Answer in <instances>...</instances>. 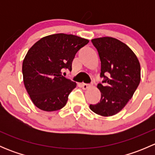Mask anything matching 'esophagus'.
Instances as JSON below:
<instances>
[{
    "mask_svg": "<svg viewBox=\"0 0 155 155\" xmlns=\"http://www.w3.org/2000/svg\"><path fill=\"white\" fill-rule=\"evenodd\" d=\"M91 86H92V85H88V84H82V88H83L84 90H86V89L90 88Z\"/></svg>",
    "mask_w": 155,
    "mask_h": 155,
    "instance_id": "34e87169",
    "label": "esophagus"
}]
</instances>
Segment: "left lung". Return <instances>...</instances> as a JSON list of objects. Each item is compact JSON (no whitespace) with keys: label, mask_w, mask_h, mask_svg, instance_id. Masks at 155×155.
Here are the masks:
<instances>
[{"label":"left lung","mask_w":155,"mask_h":155,"mask_svg":"<svg viewBox=\"0 0 155 155\" xmlns=\"http://www.w3.org/2000/svg\"><path fill=\"white\" fill-rule=\"evenodd\" d=\"M101 62V77L98 84L101 101L89 106L91 110L104 117L120 112L131 99L141 79L140 64L131 48L118 39L110 37L92 39ZM108 74L109 78L105 76Z\"/></svg>","instance_id":"8db88e82"}]
</instances>
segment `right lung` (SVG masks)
I'll list each match as a JSON object with an SVG mask.
<instances>
[{
    "instance_id": "add662e5",
    "label": "right lung",
    "mask_w": 155,
    "mask_h": 155,
    "mask_svg": "<svg viewBox=\"0 0 155 155\" xmlns=\"http://www.w3.org/2000/svg\"><path fill=\"white\" fill-rule=\"evenodd\" d=\"M89 40L73 34H55L36 42L22 63L24 85L33 104L46 112L62 109L76 82L62 76V70H72L78 51Z\"/></svg>"
}]
</instances>
